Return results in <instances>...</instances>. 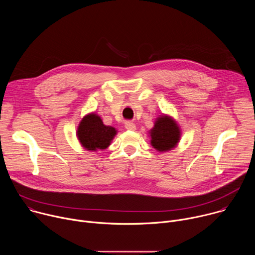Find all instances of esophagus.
Wrapping results in <instances>:
<instances>
[{"mask_svg": "<svg viewBox=\"0 0 255 255\" xmlns=\"http://www.w3.org/2000/svg\"><path fill=\"white\" fill-rule=\"evenodd\" d=\"M125 128L127 130H135L136 129V126L134 123L132 122H125Z\"/></svg>", "mask_w": 255, "mask_h": 255, "instance_id": "esophagus-1", "label": "esophagus"}]
</instances>
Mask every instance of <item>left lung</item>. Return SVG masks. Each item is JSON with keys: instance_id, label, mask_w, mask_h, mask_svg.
Here are the masks:
<instances>
[{"instance_id": "8db88e82", "label": "left lung", "mask_w": 255, "mask_h": 255, "mask_svg": "<svg viewBox=\"0 0 255 255\" xmlns=\"http://www.w3.org/2000/svg\"><path fill=\"white\" fill-rule=\"evenodd\" d=\"M150 144L157 151L165 152L174 148L180 139V128L175 120L167 115L156 118L153 128L149 131Z\"/></svg>"}]
</instances>
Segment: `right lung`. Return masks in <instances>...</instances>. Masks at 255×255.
<instances>
[{
    "instance_id": "right-lung-1",
    "label": "right lung",
    "mask_w": 255,
    "mask_h": 255,
    "mask_svg": "<svg viewBox=\"0 0 255 255\" xmlns=\"http://www.w3.org/2000/svg\"><path fill=\"white\" fill-rule=\"evenodd\" d=\"M116 134V128L105 125L96 113L86 115L80 122L77 131V137L82 146L89 151L106 149Z\"/></svg>"
}]
</instances>
